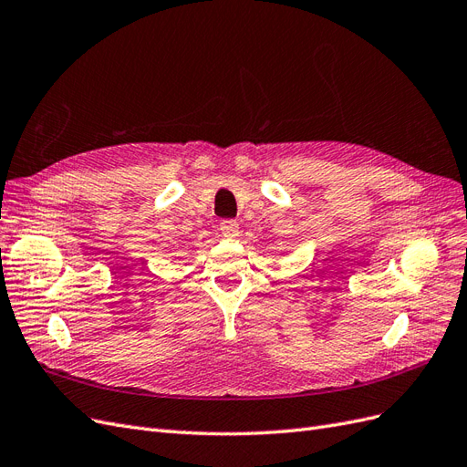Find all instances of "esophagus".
<instances>
[{
    "label": "esophagus",
    "instance_id": "34e87169",
    "mask_svg": "<svg viewBox=\"0 0 467 467\" xmlns=\"http://www.w3.org/2000/svg\"><path fill=\"white\" fill-rule=\"evenodd\" d=\"M220 230L225 237H235L239 235V223L235 220H222Z\"/></svg>",
    "mask_w": 467,
    "mask_h": 467
}]
</instances>
